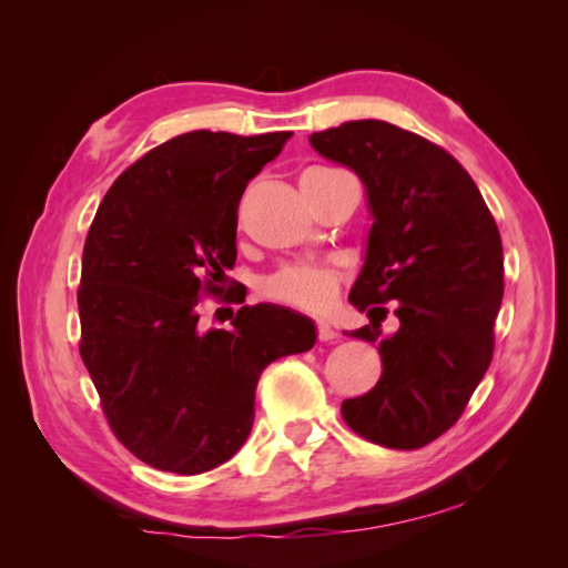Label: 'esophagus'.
Here are the masks:
<instances>
[{"label": "esophagus", "mask_w": 568, "mask_h": 568, "mask_svg": "<svg viewBox=\"0 0 568 568\" xmlns=\"http://www.w3.org/2000/svg\"><path fill=\"white\" fill-rule=\"evenodd\" d=\"M315 331H318V341H323V343H328V341H335L338 338V331L333 328L331 323H323V321H318V325H315Z\"/></svg>", "instance_id": "esophagus-1"}]
</instances>
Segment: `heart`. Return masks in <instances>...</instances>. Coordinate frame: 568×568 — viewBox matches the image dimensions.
<instances>
[{
  "label": "heart",
  "mask_w": 568,
  "mask_h": 568,
  "mask_svg": "<svg viewBox=\"0 0 568 568\" xmlns=\"http://www.w3.org/2000/svg\"><path fill=\"white\" fill-rule=\"evenodd\" d=\"M341 281L343 273L338 265L293 263L267 275L261 285V293L277 305H287L305 313H321L335 301Z\"/></svg>",
  "instance_id": "heart-1"
}]
</instances>
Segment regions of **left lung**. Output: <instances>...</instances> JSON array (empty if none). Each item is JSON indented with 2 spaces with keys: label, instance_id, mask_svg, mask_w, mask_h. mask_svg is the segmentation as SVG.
<instances>
[{
  "label": "left lung",
  "instance_id": "8db88e82",
  "mask_svg": "<svg viewBox=\"0 0 568 568\" xmlns=\"http://www.w3.org/2000/svg\"><path fill=\"white\" fill-rule=\"evenodd\" d=\"M323 158L358 172L373 213L365 265L348 301L378 343L373 390L343 400V420L371 444L428 446L466 410L494 358L504 297V247L491 210L464 165L436 142L383 120L311 134ZM394 303L402 328L379 338Z\"/></svg>",
  "mask_w": 568,
  "mask_h": 568
}]
</instances>
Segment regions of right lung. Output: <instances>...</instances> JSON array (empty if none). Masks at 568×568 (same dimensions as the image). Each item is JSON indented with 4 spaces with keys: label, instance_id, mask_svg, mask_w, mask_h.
<instances>
[{
    "label": "right lung",
    "instance_id": "1",
    "mask_svg": "<svg viewBox=\"0 0 568 568\" xmlns=\"http://www.w3.org/2000/svg\"><path fill=\"white\" fill-rule=\"evenodd\" d=\"M287 140L178 134L132 162L92 220L80 355L112 434L152 468L195 476L233 458L253 428L261 373L313 348V321L287 307L243 305L217 331L200 323V301L223 295L235 267L240 197Z\"/></svg>",
    "mask_w": 568,
    "mask_h": 568
}]
</instances>
